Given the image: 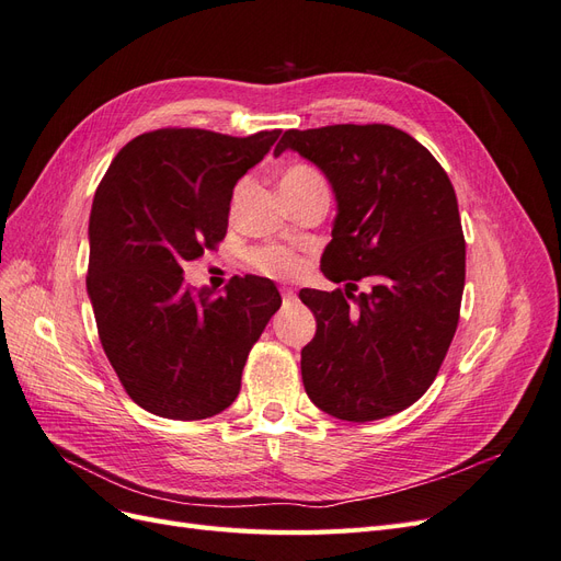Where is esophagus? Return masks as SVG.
Wrapping results in <instances>:
<instances>
[{
	"instance_id": "1",
	"label": "esophagus",
	"mask_w": 561,
	"mask_h": 561,
	"mask_svg": "<svg viewBox=\"0 0 561 561\" xmlns=\"http://www.w3.org/2000/svg\"><path fill=\"white\" fill-rule=\"evenodd\" d=\"M280 297H283V301H285V304H293V301H297V295H295V290H290V287H283V290H280Z\"/></svg>"
}]
</instances>
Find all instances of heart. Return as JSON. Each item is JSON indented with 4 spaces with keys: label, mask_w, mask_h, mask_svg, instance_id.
<instances>
[{
    "label": "heart",
    "mask_w": 561,
    "mask_h": 561,
    "mask_svg": "<svg viewBox=\"0 0 561 561\" xmlns=\"http://www.w3.org/2000/svg\"><path fill=\"white\" fill-rule=\"evenodd\" d=\"M313 178H320L313 168L295 163L290 168H285V173L280 175V186H290V184L313 180ZM248 264L257 271V274L268 276V278H293L304 266L299 254L285 250V248H278V245H262V248L250 250Z\"/></svg>",
    "instance_id": "b5f03b06"
}]
</instances>
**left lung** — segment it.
I'll return each instance as SVG.
<instances>
[{
  "instance_id": "8db88e82",
  "label": "left lung",
  "mask_w": 561,
  "mask_h": 561,
  "mask_svg": "<svg viewBox=\"0 0 561 561\" xmlns=\"http://www.w3.org/2000/svg\"><path fill=\"white\" fill-rule=\"evenodd\" d=\"M336 196L320 268L346 290H301L318 330L301 379L322 412L375 421L414 404L454 339L466 285V239L445 168L410 133L386 124L285 130ZM368 287L358 291L357 285Z\"/></svg>"
}]
</instances>
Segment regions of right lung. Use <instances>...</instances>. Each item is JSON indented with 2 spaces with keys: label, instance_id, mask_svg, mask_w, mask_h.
<instances>
[{
  "label": "right lung",
  "instance_id": "obj_1",
  "mask_svg": "<svg viewBox=\"0 0 561 561\" xmlns=\"http://www.w3.org/2000/svg\"><path fill=\"white\" fill-rule=\"evenodd\" d=\"M278 135L149 130L118 151L98 184L87 290L118 381L151 414L201 421L225 412L280 307L268 278L233 276L215 295L182 276L184 262L225 241L236 182Z\"/></svg>",
  "mask_w": 561,
  "mask_h": 561
}]
</instances>
